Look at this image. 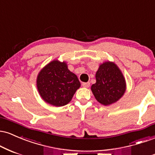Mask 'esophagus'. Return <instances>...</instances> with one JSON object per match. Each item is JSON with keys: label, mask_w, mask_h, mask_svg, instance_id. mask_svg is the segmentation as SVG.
<instances>
[{"label": "esophagus", "mask_w": 155, "mask_h": 155, "mask_svg": "<svg viewBox=\"0 0 155 155\" xmlns=\"http://www.w3.org/2000/svg\"><path fill=\"white\" fill-rule=\"evenodd\" d=\"M90 82H85V83H82V86L84 87L85 88H87L90 87Z\"/></svg>", "instance_id": "1"}]
</instances>
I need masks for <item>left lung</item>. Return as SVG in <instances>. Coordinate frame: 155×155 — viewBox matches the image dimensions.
Masks as SVG:
<instances>
[{
	"instance_id": "1",
	"label": "left lung",
	"mask_w": 155,
	"mask_h": 155,
	"mask_svg": "<svg viewBox=\"0 0 155 155\" xmlns=\"http://www.w3.org/2000/svg\"><path fill=\"white\" fill-rule=\"evenodd\" d=\"M96 82L91 86L95 99L104 106L118 101L126 91V81L120 68L114 62L106 61L99 65Z\"/></svg>"
}]
</instances>
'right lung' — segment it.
<instances>
[{
	"label": "right lung",
	"mask_w": 155,
	"mask_h": 155,
	"mask_svg": "<svg viewBox=\"0 0 155 155\" xmlns=\"http://www.w3.org/2000/svg\"><path fill=\"white\" fill-rule=\"evenodd\" d=\"M36 86L46 103L60 107L71 101L81 84L77 76L68 68L66 62L54 60L39 71Z\"/></svg>",
	"instance_id": "right-lung-1"
}]
</instances>
